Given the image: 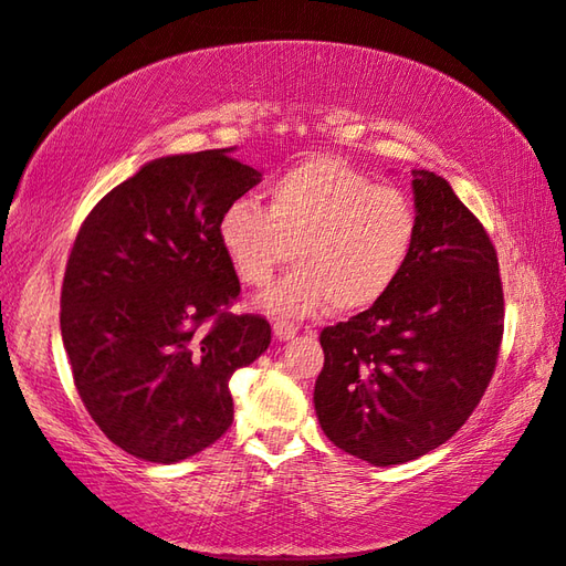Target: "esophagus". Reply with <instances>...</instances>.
Returning a JSON list of instances; mask_svg holds the SVG:
<instances>
[{
    "label": "esophagus",
    "instance_id": "34e87169",
    "mask_svg": "<svg viewBox=\"0 0 566 566\" xmlns=\"http://www.w3.org/2000/svg\"><path fill=\"white\" fill-rule=\"evenodd\" d=\"M295 333H298V325H295L293 321L277 318V321L273 323V335H275L277 340H291Z\"/></svg>",
    "mask_w": 566,
    "mask_h": 566
}]
</instances>
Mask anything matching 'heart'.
<instances>
[{
	"label": "heart",
	"mask_w": 566,
	"mask_h": 566,
	"mask_svg": "<svg viewBox=\"0 0 566 566\" xmlns=\"http://www.w3.org/2000/svg\"><path fill=\"white\" fill-rule=\"evenodd\" d=\"M216 235L238 281L265 289L291 261L295 271L263 295L275 315H311L333 303L340 313L373 308L410 265L420 213L398 186L335 156H311L268 186V206L233 198Z\"/></svg>",
	"instance_id": "b5f03b06"
}]
</instances>
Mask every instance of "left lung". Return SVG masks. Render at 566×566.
Wrapping results in <instances>:
<instances>
[{
	"label": "left lung",
	"mask_w": 566,
	"mask_h": 566,
	"mask_svg": "<svg viewBox=\"0 0 566 566\" xmlns=\"http://www.w3.org/2000/svg\"><path fill=\"white\" fill-rule=\"evenodd\" d=\"M420 238L398 285L323 328L315 412L335 448L378 468L458 432L497 368L504 293L480 218L432 171L415 174Z\"/></svg>",
	"instance_id": "left-lung-1"
}]
</instances>
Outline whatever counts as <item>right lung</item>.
Returning a JSON list of instances; mask_svg holds the SVG:
<instances>
[{"label": "right lung", "instance_id": "obj_1", "mask_svg": "<svg viewBox=\"0 0 566 566\" xmlns=\"http://www.w3.org/2000/svg\"><path fill=\"white\" fill-rule=\"evenodd\" d=\"M261 181L228 148L166 156L84 218L62 283V338L86 412L146 462L206 450L233 422L228 378L271 345L263 315L231 313L241 283L216 235Z\"/></svg>", "mask_w": 566, "mask_h": 566}]
</instances>
